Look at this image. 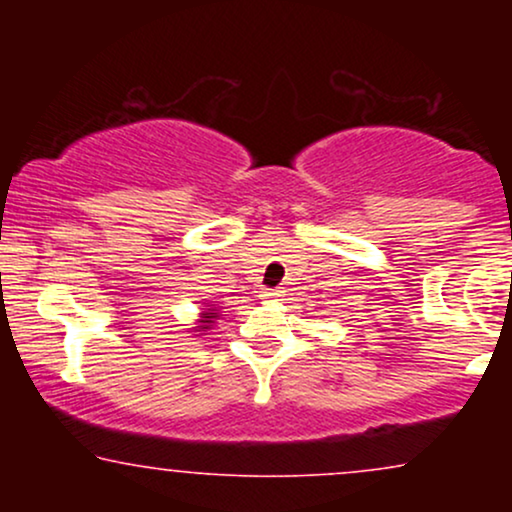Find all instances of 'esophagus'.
I'll list each match as a JSON object with an SVG mask.
<instances>
[{
	"label": "esophagus",
	"instance_id": "obj_1",
	"mask_svg": "<svg viewBox=\"0 0 512 512\" xmlns=\"http://www.w3.org/2000/svg\"><path fill=\"white\" fill-rule=\"evenodd\" d=\"M279 296H281L279 289H264V291H262V298H264V301H267V303L279 301Z\"/></svg>",
	"mask_w": 512,
	"mask_h": 512
}]
</instances>
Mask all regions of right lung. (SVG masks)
<instances>
[{
	"instance_id": "right-lung-1",
	"label": "right lung",
	"mask_w": 512,
	"mask_h": 512,
	"mask_svg": "<svg viewBox=\"0 0 512 512\" xmlns=\"http://www.w3.org/2000/svg\"><path fill=\"white\" fill-rule=\"evenodd\" d=\"M219 317V313H216L214 308H207L202 310V320H199V332H207L211 325H214V320Z\"/></svg>"
}]
</instances>
